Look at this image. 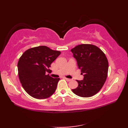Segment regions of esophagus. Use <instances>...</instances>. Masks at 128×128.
<instances>
[{"instance_id":"1","label":"esophagus","mask_w":128,"mask_h":128,"mask_svg":"<svg viewBox=\"0 0 128 128\" xmlns=\"http://www.w3.org/2000/svg\"><path fill=\"white\" fill-rule=\"evenodd\" d=\"M65 79H66L67 81H71V79H70V78H65Z\"/></svg>"}]
</instances>
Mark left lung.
<instances>
[{
  "label": "left lung",
  "instance_id": "1",
  "mask_svg": "<svg viewBox=\"0 0 128 128\" xmlns=\"http://www.w3.org/2000/svg\"><path fill=\"white\" fill-rule=\"evenodd\" d=\"M78 68L84 75L82 80H76L77 88L72 91L78 96L90 97L102 88L107 77L108 62L104 53L92 44H82L71 50Z\"/></svg>",
  "mask_w": 128,
  "mask_h": 128
}]
</instances>
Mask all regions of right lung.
I'll use <instances>...</instances> for the list:
<instances>
[{"instance_id": "right-lung-1", "label": "right lung", "mask_w": 128, "mask_h": 128, "mask_svg": "<svg viewBox=\"0 0 128 128\" xmlns=\"http://www.w3.org/2000/svg\"><path fill=\"white\" fill-rule=\"evenodd\" d=\"M60 54L44 46L28 49L19 59V79L26 92L37 99H44L56 91L59 78H53L46 72Z\"/></svg>"}]
</instances>
